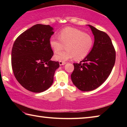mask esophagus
Wrapping results in <instances>:
<instances>
[{"label": "esophagus", "mask_w": 127, "mask_h": 127, "mask_svg": "<svg viewBox=\"0 0 127 127\" xmlns=\"http://www.w3.org/2000/svg\"><path fill=\"white\" fill-rule=\"evenodd\" d=\"M59 65H64V64H66L65 62H61V61H60V62H59Z\"/></svg>", "instance_id": "1"}]
</instances>
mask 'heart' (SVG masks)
Listing matches in <instances>:
<instances>
[{"label":"heart","mask_w":127,"mask_h":127,"mask_svg":"<svg viewBox=\"0 0 127 127\" xmlns=\"http://www.w3.org/2000/svg\"><path fill=\"white\" fill-rule=\"evenodd\" d=\"M93 38L89 34L72 27H66L59 33V38L53 36L49 40L50 48L55 53L65 46L66 50L56 54V61L65 62L74 58L79 61L89 54L93 46Z\"/></svg>","instance_id":"1"}]
</instances>
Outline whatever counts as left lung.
Instances as JSON below:
<instances>
[{"label": "left lung", "instance_id": "left-lung-1", "mask_svg": "<svg viewBox=\"0 0 127 127\" xmlns=\"http://www.w3.org/2000/svg\"><path fill=\"white\" fill-rule=\"evenodd\" d=\"M88 26L94 36L93 47L80 63H73L71 74L73 83L82 91H92L101 85L111 73L115 62V51L110 37L92 26Z\"/></svg>", "mask_w": 127, "mask_h": 127}]
</instances>
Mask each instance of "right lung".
Here are the masks:
<instances>
[{
    "mask_svg": "<svg viewBox=\"0 0 127 127\" xmlns=\"http://www.w3.org/2000/svg\"><path fill=\"white\" fill-rule=\"evenodd\" d=\"M50 25L37 24L17 38L12 50V66L17 81L29 91L42 92L52 85L58 62L51 61L49 40L54 32Z\"/></svg>",
    "mask_w": 127,
    "mask_h": 127,
    "instance_id": "add662e5",
    "label": "right lung"
}]
</instances>
